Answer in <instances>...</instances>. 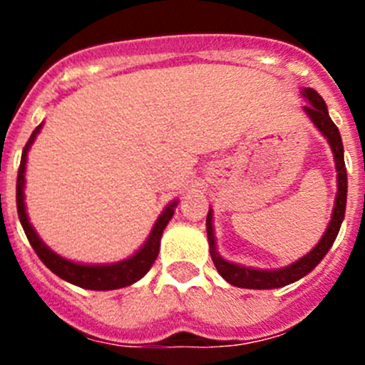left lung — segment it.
Wrapping results in <instances>:
<instances>
[{"label":"left lung","instance_id":"1","mask_svg":"<svg viewBox=\"0 0 365 365\" xmlns=\"http://www.w3.org/2000/svg\"><path fill=\"white\" fill-rule=\"evenodd\" d=\"M302 97L309 102L307 106L302 108L305 116L312 121L316 128L323 134L327 143L330 145V150L334 153V162H336L337 171V194L336 201H334L332 217L327 226V231L323 233L322 240L312 247L311 252L302 256L300 259L293 261L292 264L282 268H274V270H261V268L244 267V264L231 263V261L224 259L219 252H217L215 235H213V212L212 208L208 210L206 215V235H208L210 244V256H212L213 264H215L217 272L226 279L230 284L237 286V288H247V289H274L288 286L292 282H297L298 279L305 277L309 272L314 270L319 264V261L325 257V254L330 251V247L336 242L337 233L341 230V224L344 220L346 212V192H348V176H346V165H344V148H342V139L339 134V128L329 116V109H327L325 101L319 97V93L312 88H302Z\"/></svg>","mask_w":365,"mask_h":365}]
</instances>
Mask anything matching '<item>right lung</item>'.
Wrapping results in <instances>:
<instances>
[{
  "label": "right lung",
  "mask_w": 365,
  "mask_h": 365,
  "mask_svg": "<svg viewBox=\"0 0 365 365\" xmlns=\"http://www.w3.org/2000/svg\"><path fill=\"white\" fill-rule=\"evenodd\" d=\"M42 127L43 121L33 130L31 138L26 143L23 157H21L19 175H17V213H19V220L21 224H23V230L26 237H28L29 244L35 249L36 256L42 259V263L46 264L53 274H56L58 277L63 279V281H67L73 286H79V288L84 289H95V292H109V289H120L125 288V286L134 284L139 279L145 277L146 272L152 268L153 261L159 256L162 233H164L165 226H168V222L173 219V215H175V208L178 206V200L171 201V203L162 210L159 219L155 220L152 231H150V237L146 238V242L141 245V249L135 251L130 257H127V259L106 264H86L76 263V261H70L67 257L60 256V254L54 252L53 249L47 247L42 242V238L38 237L35 227L29 222L24 203V175L26 162H28V152L29 148H31L33 143H35L38 132L42 130Z\"/></svg>",
  "instance_id": "right-lung-1"
}]
</instances>
